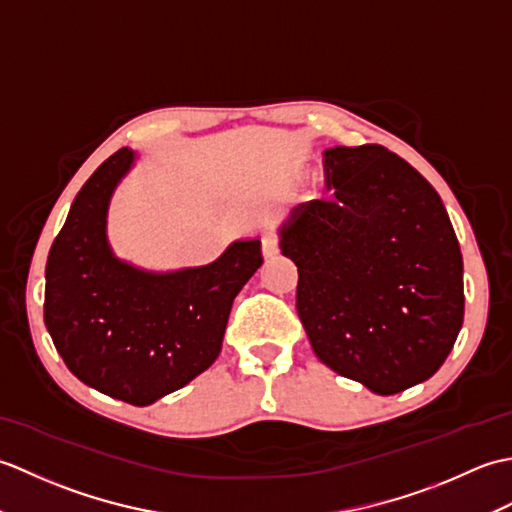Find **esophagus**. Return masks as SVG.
<instances>
[{
	"mask_svg": "<svg viewBox=\"0 0 512 512\" xmlns=\"http://www.w3.org/2000/svg\"><path fill=\"white\" fill-rule=\"evenodd\" d=\"M262 250H264V257L270 259L279 253V237L275 233H264L262 235Z\"/></svg>",
	"mask_w": 512,
	"mask_h": 512,
	"instance_id": "34e87169",
	"label": "esophagus"
}]
</instances>
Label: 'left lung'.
Wrapping results in <instances>:
<instances>
[{"instance_id":"1","label":"left lung","mask_w":512,"mask_h":512,"mask_svg":"<svg viewBox=\"0 0 512 512\" xmlns=\"http://www.w3.org/2000/svg\"><path fill=\"white\" fill-rule=\"evenodd\" d=\"M325 189L292 209L279 248L319 361L391 396L431 378L464 319L462 253L436 189L383 145L323 151Z\"/></svg>"}]
</instances>
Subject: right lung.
Returning a JSON list of instances; mask_svg holds the SVG:
<instances>
[{"instance_id":"obj_1","label":"right lung","mask_w":512,"mask_h":512,"mask_svg":"<svg viewBox=\"0 0 512 512\" xmlns=\"http://www.w3.org/2000/svg\"><path fill=\"white\" fill-rule=\"evenodd\" d=\"M134 160L118 149L74 198L48 255L43 321L81 383L145 407L213 365L233 299L264 257L259 239H237L213 264L173 273L118 259L107 209Z\"/></svg>"}]
</instances>
